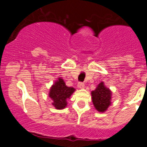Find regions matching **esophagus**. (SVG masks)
I'll list each match as a JSON object with an SVG mask.
<instances>
[{
    "label": "esophagus",
    "instance_id": "esophagus-1",
    "mask_svg": "<svg viewBox=\"0 0 147 147\" xmlns=\"http://www.w3.org/2000/svg\"><path fill=\"white\" fill-rule=\"evenodd\" d=\"M78 87H79L80 88H85V84L80 82L78 83Z\"/></svg>",
    "mask_w": 147,
    "mask_h": 147
}]
</instances>
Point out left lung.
I'll return each instance as SVG.
<instances>
[{
	"label": "left lung",
	"instance_id": "left-lung-1",
	"mask_svg": "<svg viewBox=\"0 0 147 147\" xmlns=\"http://www.w3.org/2000/svg\"><path fill=\"white\" fill-rule=\"evenodd\" d=\"M91 94L95 108L99 112H105L111 103V91L104 85L103 82H101Z\"/></svg>",
	"mask_w": 147,
	"mask_h": 147
}]
</instances>
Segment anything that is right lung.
I'll list each match as a JSON object with an SVG mask.
<instances>
[{
    "label": "right lung",
    "mask_w": 147,
    "mask_h": 147,
    "mask_svg": "<svg viewBox=\"0 0 147 147\" xmlns=\"http://www.w3.org/2000/svg\"><path fill=\"white\" fill-rule=\"evenodd\" d=\"M75 89L74 88L67 87L62 79L59 80L51 87L49 93V97L54 101L52 105L58 110L65 108L67 105V98H69Z\"/></svg>",
    "instance_id": "right-lung-1"
}]
</instances>
